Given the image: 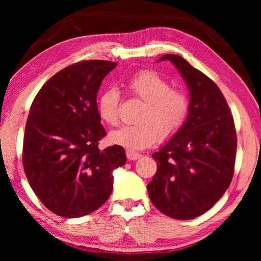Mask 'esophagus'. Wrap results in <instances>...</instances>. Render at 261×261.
<instances>
[{
	"label": "esophagus",
	"instance_id": "obj_1",
	"mask_svg": "<svg viewBox=\"0 0 261 261\" xmlns=\"http://www.w3.org/2000/svg\"><path fill=\"white\" fill-rule=\"evenodd\" d=\"M126 157L129 160H137V159L141 158V154L138 153V152H134L131 150H126Z\"/></svg>",
	"mask_w": 261,
	"mask_h": 261
}]
</instances>
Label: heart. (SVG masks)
Instances as JSON below:
<instances>
[{
	"instance_id": "1",
	"label": "heart",
	"mask_w": 261,
	"mask_h": 261,
	"mask_svg": "<svg viewBox=\"0 0 261 261\" xmlns=\"http://www.w3.org/2000/svg\"><path fill=\"white\" fill-rule=\"evenodd\" d=\"M131 95L145 102L139 124L124 125L111 132L110 141L130 150L152 146L160 138L168 139L178 131L187 118L190 101L185 92L171 88L170 83L156 71L143 70L127 82ZM97 114L105 124L114 126L120 121V92L109 87L99 94Z\"/></svg>"
}]
</instances>
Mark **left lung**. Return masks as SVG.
<instances>
[{
	"label": "left lung",
	"instance_id": "left-lung-1",
	"mask_svg": "<svg viewBox=\"0 0 261 261\" xmlns=\"http://www.w3.org/2000/svg\"><path fill=\"white\" fill-rule=\"evenodd\" d=\"M190 91L184 124L152 153L157 173L147 185L151 203L177 220L204 214L228 190L234 171L237 135L230 109L215 83L178 55H164Z\"/></svg>",
	"mask_w": 261,
	"mask_h": 261
}]
</instances>
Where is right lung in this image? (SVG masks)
<instances>
[{"instance_id": "right-lung-1", "label": "right lung", "mask_w": 261, "mask_h": 261, "mask_svg": "<svg viewBox=\"0 0 261 261\" xmlns=\"http://www.w3.org/2000/svg\"><path fill=\"white\" fill-rule=\"evenodd\" d=\"M116 63L85 60L62 69L38 92L23 138L24 173L53 213L81 218L108 201L124 149H98L107 135L96 110L102 81Z\"/></svg>"}]
</instances>
